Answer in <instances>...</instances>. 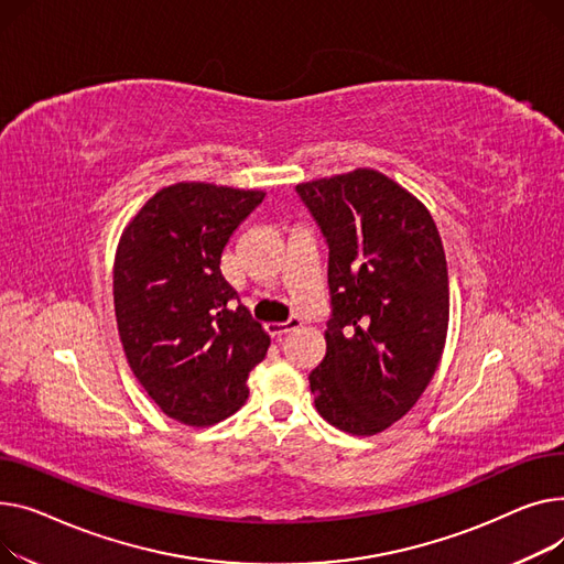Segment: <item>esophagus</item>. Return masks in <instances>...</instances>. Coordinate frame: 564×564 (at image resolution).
<instances>
[{"instance_id": "1", "label": "esophagus", "mask_w": 564, "mask_h": 564, "mask_svg": "<svg viewBox=\"0 0 564 564\" xmlns=\"http://www.w3.org/2000/svg\"><path fill=\"white\" fill-rule=\"evenodd\" d=\"M301 325H303V321L293 316V318H289L286 323H269L267 329H269L271 337H284V335L293 333V329H297Z\"/></svg>"}]
</instances>
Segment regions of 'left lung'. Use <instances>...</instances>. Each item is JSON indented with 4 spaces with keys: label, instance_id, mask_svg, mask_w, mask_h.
<instances>
[{
    "label": "left lung",
    "instance_id": "left-lung-1",
    "mask_svg": "<svg viewBox=\"0 0 564 564\" xmlns=\"http://www.w3.org/2000/svg\"><path fill=\"white\" fill-rule=\"evenodd\" d=\"M329 246L333 318L310 373L318 414L371 437L403 419L433 380L448 333V269L427 207L380 171L297 184Z\"/></svg>",
    "mask_w": 564,
    "mask_h": 564
}]
</instances>
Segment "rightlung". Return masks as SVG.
I'll list each match as a JSON object with an SVG mask.
<instances>
[{"label":"right lung","instance_id":"add662e5","mask_svg":"<svg viewBox=\"0 0 564 564\" xmlns=\"http://www.w3.org/2000/svg\"><path fill=\"white\" fill-rule=\"evenodd\" d=\"M263 191L209 182L159 188L124 225L113 307L129 369L165 416L207 427L248 401L271 337L220 273L231 231Z\"/></svg>","mask_w":564,"mask_h":564}]
</instances>
